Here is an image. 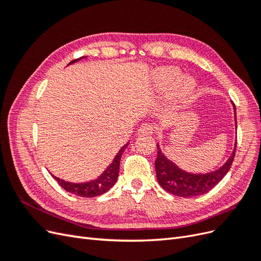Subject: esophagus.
<instances>
[{"instance_id":"obj_1","label":"esophagus","mask_w":261,"mask_h":261,"mask_svg":"<svg viewBox=\"0 0 261 261\" xmlns=\"http://www.w3.org/2000/svg\"><path fill=\"white\" fill-rule=\"evenodd\" d=\"M153 127L149 124H143L138 129V135H152L153 134Z\"/></svg>"}]
</instances>
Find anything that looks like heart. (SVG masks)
<instances>
[{
  "mask_svg": "<svg viewBox=\"0 0 261 261\" xmlns=\"http://www.w3.org/2000/svg\"><path fill=\"white\" fill-rule=\"evenodd\" d=\"M180 76L179 70L176 69L175 67H171V66H167V67H161L160 69H158L156 72V78L159 81L160 85L163 87H168L174 84ZM195 87V83L192 80H184L181 82V91L188 93L191 92Z\"/></svg>",
  "mask_w": 261,
  "mask_h": 261,
  "instance_id": "obj_1",
  "label": "heart"
}]
</instances>
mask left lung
<instances>
[{"label": "left lung", "mask_w": 261, "mask_h": 261, "mask_svg": "<svg viewBox=\"0 0 261 261\" xmlns=\"http://www.w3.org/2000/svg\"><path fill=\"white\" fill-rule=\"evenodd\" d=\"M233 107L235 111V106L233 105ZM234 114L236 126V111ZM156 148L158 155L155 160V174L158 183L160 184L164 191H167L170 194L179 197H195L211 191L226 175L234 160L236 141L233 152L226 162L218 170L208 173H191L184 171L163 154L162 150L158 144Z\"/></svg>", "instance_id": "obj_1"}]
</instances>
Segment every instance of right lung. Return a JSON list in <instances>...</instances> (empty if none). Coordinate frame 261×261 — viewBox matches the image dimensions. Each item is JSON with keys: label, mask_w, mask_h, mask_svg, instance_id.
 <instances>
[{"label": "right lung", "mask_w": 261, "mask_h": 261, "mask_svg": "<svg viewBox=\"0 0 261 261\" xmlns=\"http://www.w3.org/2000/svg\"><path fill=\"white\" fill-rule=\"evenodd\" d=\"M83 58H80L77 60H74L69 63L68 65L73 64V63L80 61ZM128 146V143L121 148L120 151L114 156L113 161L111 164L103 171L102 174L97 177L96 179H92L89 181H85V183H70V181H66L64 179H61L57 176H53V178L58 181L59 185L64 188L66 192L74 194L81 197H86V198H89V197H97L102 194L107 193L110 188H112L113 185L116 183V179L118 177V172H120V162H121V156L124 152L126 147Z\"/></svg>", "instance_id": "right-lung-1"}]
</instances>
